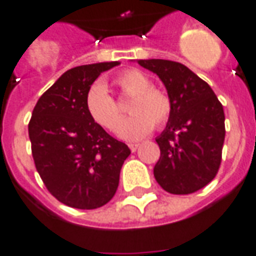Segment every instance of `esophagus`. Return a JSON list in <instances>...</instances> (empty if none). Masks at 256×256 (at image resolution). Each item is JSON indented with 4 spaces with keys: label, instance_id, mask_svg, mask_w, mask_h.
<instances>
[{
    "label": "esophagus",
    "instance_id": "obj_1",
    "mask_svg": "<svg viewBox=\"0 0 256 256\" xmlns=\"http://www.w3.org/2000/svg\"><path fill=\"white\" fill-rule=\"evenodd\" d=\"M128 146H130L132 152H136V151L138 150V146H140V144H136V142H133V144H128Z\"/></svg>",
    "mask_w": 256,
    "mask_h": 256
}]
</instances>
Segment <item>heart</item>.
Segmentation results:
<instances>
[{"instance_id":"heart-1","label":"heart","mask_w":256,"mask_h":256,"mask_svg":"<svg viewBox=\"0 0 256 256\" xmlns=\"http://www.w3.org/2000/svg\"><path fill=\"white\" fill-rule=\"evenodd\" d=\"M114 83L126 97H132L128 104L132 115L120 123L118 130L122 138L140 140L152 132L154 126L164 128L169 122L173 112L170 97L164 90L152 87L151 78L141 70H123ZM86 110L92 122L108 132H115L122 118L119 105L100 82L91 86L86 94Z\"/></svg>"}]
</instances>
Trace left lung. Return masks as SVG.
<instances>
[{
    "mask_svg": "<svg viewBox=\"0 0 256 256\" xmlns=\"http://www.w3.org/2000/svg\"><path fill=\"white\" fill-rule=\"evenodd\" d=\"M138 65L158 74L173 104L170 119L156 138L160 156L154 176L170 194H192L210 183L220 168L223 106L208 83L183 64L140 60Z\"/></svg>",
    "mask_w": 256,
    "mask_h": 256,
    "instance_id": "left-lung-1",
    "label": "left lung"
}]
</instances>
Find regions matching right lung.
I'll list each match as a JSON object with an SVG mask.
<instances>
[{
	"label": "right lung",
	"instance_id": "obj_1",
	"mask_svg": "<svg viewBox=\"0 0 256 256\" xmlns=\"http://www.w3.org/2000/svg\"><path fill=\"white\" fill-rule=\"evenodd\" d=\"M119 62L82 65L66 70L36 104L28 137L36 169L60 202L76 209L108 204L119 186L130 148L92 122L86 94L102 72Z\"/></svg>",
	"mask_w": 256,
	"mask_h": 256
}]
</instances>
